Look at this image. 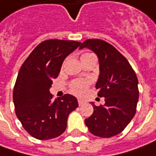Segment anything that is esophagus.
I'll use <instances>...</instances> for the list:
<instances>
[{"mask_svg":"<svg viewBox=\"0 0 156 156\" xmlns=\"http://www.w3.org/2000/svg\"><path fill=\"white\" fill-rule=\"evenodd\" d=\"M78 105H79V106H81V105H83V103H84V101L82 99H78Z\"/></svg>","mask_w":156,"mask_h":156,"instance_id":"esophagus-1","label":"esophagus"}]
</instances>
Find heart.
Instances as JSON below:
<instances>
[{"label":"heart","mask_w":156,"mask_h":156,"mask_svg":"<svg viewBox=\"0 0 156 156\" xmlns=\"http://www.w3.org/2000/svg\"><path fill=\"white\" fill-rule=\"evenodd\" d=\"M84 54H89V53H84ZM89 84H90V82L88 80L78 79V80L73 81L71 83L70 90L73 94L77 95V96H81L86 91V90L89 87Z\"/></svg>","instance_id":"b5f03b06"}]
</instances>
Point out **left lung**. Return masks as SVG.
Masks as SVG:
<instances>
[{
    "label": "left lung",
    "instance_id": "obj_1",
    "mask_svg": "<svg viewBox=\"0 0 156 156\" xmlns=\"http://www.w3.org/2000/svg\"><path fill=\"white\" fill-rule=\"evenodd\" d=\"M87 47L98 57L100 74L96 89L105 98V105L92 103L93 114L84 122L89 131L99 137L121 133L136 112L138 79L126 58L112 45L102 40H86L79 49Z\"/></svg>",
    "mask_w": 156,
    "mask_h": 156
}]
</instances>
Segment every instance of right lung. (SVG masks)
Segmentation results:
<instances>
[{
  "label": "right lung",
  "instance_id": "right-lung-1",
  "mask_svg": "<svg viewBox=\"0 0 156 156\" xmlns=\"http://www.w3.org/2000/svg\"><path fill=\"white\" fill-rule=\"evenodd\" d=\"M80 45L74 41H43L20 69L13 92L15 113L23 128L36 139L59 136L66 129L69 114L78 108L75 97L65 94L52 100L49 89L65 58Z\"/></svg>",
  "mask_w": 156,
  "mask_h": 156
}]
</instances>
